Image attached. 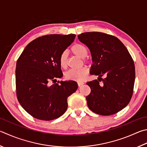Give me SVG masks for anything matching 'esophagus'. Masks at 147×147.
Returning a JSON list of instances; mask_svg holds the SVG:
<instances>
[{
    "mask_svg": "<svg viewBox=\"0 0 147 147\" xmlns=\"http://www.w3.org/2000/svg\"><path fill=\"white\" fill-rule=\"evenodd\" d=\"M84 84V83L82 82H78V85L79 87L82 86V85H83Z\"/></svg>",
    "mask_w": 147,
    "mask_h": 147,
    "instance_id": "1",
    "label": "esophagus"
}]
</instances>
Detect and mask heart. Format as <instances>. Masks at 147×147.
Masks as SVG:
<instances>
[{
  "mask_svg": "<svg viewBox=\"0 0 147 147\" xmlns=\"http://www.w3.org/2000/svg\"><path fill=\"white\" fill-rule=\"evenodd\" d=\"M71 52L78 57L82 58H85L87 55L88 51L85 46L81 44H76L71 47ZM85 62L87 60L84 59ZM60 65L62 68H66L67 66V54L65 51L63 52L60 56L59 58ZM89 73L87 67H84L79 69H70L67 71L65 74V78L69 80L74 81H82L84 80Z\"/></svg>",
  "mask_w": 147,
  "mask_h": 147,
  "instance_id": "1",
  "label": "heart"
}]
</instances>
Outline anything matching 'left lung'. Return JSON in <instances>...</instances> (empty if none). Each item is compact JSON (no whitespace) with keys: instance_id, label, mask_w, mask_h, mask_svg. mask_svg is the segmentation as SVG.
Instances as JSON below:
<instances>
[{"instance_id":"1","label":"left lung","mask_w":147,"mask_h":147,"mask_svg":"<svg viewBox=\"0 0 147 147\" xmlns=\"http://www.w3.org/2000/svg\"><path fill=\"white\" fill-rule=\"evenodd\" d=\"M78 36L91 53L93 63L90 74L99 76L98 80L87 83L91 89L86 97L88 107L102 116L118 113L132 96L135 66L132 57L124 44L111 34L87 32ZM103 76L105 79L101 78Z\"/></svg>"}]
</instances>
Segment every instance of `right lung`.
<instances>
[{
  "mask_svg": "<svg viewBox=\"0 0 147 147\" xmlns=\"http://www.w3.org/2000/svg\"><path fill=\"white\" fill-rule=\"evenodd\" d=\"M75 36L74 34L40 36L28 44L18 58L17 97L33 118L44 121L59 118L67 109V98L78 89L77 83L73 80L55 83L63 76L60 56Z\"/></svg>",
  "mask_w": 147,
  "mask_h": 147,
  "instance_id": "obj_1",
  "label": "right lung"
}]
</instances>
